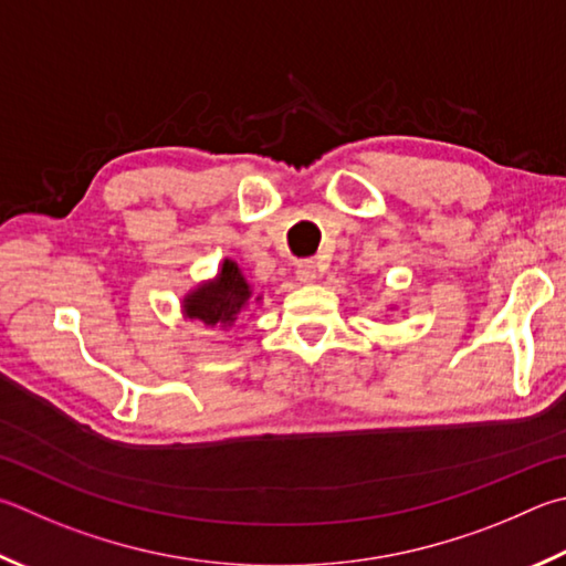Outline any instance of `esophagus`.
I'll list each match as a JSON object with an SVG mask.
<instances>
[{"label":"esophagus","instance_id":"obj_1","mask_svg":"<svg viewBox=\"0 0 566 566\" xmlns=\"http://www.w3.org/2000/svg\"><path fill=\"white\" fill-rule=\"evenodd\" d=\"M318 276V264L314 260H300L296 262V280L300 282H314Z\"/></svg>","mask_w":566,"mask_h":566}]
</instances>
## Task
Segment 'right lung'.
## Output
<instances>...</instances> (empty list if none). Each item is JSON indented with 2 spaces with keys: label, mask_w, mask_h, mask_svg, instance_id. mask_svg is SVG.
Segmentation results:
<instances>
[{
  "label": "right lung",
  "mask_w": 566,
  "mask_h": 566,
  "mask_svg": "<svg viewBox=\"0 0 566 566\" xmlns=\"http://www.w3.org/2000/svg\"><path fill=\"white\" fill-rule=\"evenodd\" d=\"M250 284L244 282L238 264L224 260L218 280L195 290L185 300V312L208 326H232L234 318L250 304Z\"/></svg>",
  "instance_id": "right-lung-1"
}]
</instances>
